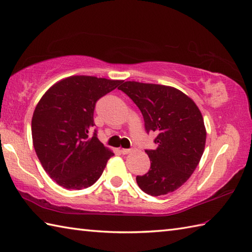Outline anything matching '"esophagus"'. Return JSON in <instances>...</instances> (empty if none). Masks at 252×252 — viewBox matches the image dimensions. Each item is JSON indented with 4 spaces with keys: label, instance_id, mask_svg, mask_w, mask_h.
Segmentation results:
<instances>
[{
    "label": "esophagus",
    "instance_id": "34e87169",
    "mask_svg": "<svg viewBox=\"0 0 252 252\" xmlns=\"http://www.w3.org/2000/svg\"><path fill=\"white\" fill-rule=\"evenodd\" d=\"M121 153L123 154V155H127V154H131L132 153V149H121Z\"/></svg>",
    "mask_w": 252,
    "mask_h": 252
}]
</instances>
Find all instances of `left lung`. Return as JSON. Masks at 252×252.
Returning <instances> with one entry per match:
<instances>
[{"label":"left lung","instance_id":"obj_1","mask_svg":"<svg viewBox=\"0 0 252 252\" xmlns=\"http://www.w3.org/2000/svg\"><path fill=\"white\" fill-rule=\"evenodd\" d=\"M119 90L140 108L145 130L157 133L158 147L145 151L151 169L136 176L137 185L152 196L174 191L194 173L205 151L207 132L199 108L186 94L168 85L126 81Z\"/></svg>","mask_w":252,"mask_h":252}]
</instances>
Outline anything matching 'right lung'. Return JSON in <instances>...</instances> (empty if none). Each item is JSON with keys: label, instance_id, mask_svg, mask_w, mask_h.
I'll use <instances>...</instances> for the list:
<instances>
[{"label": "right lung", "instance_id": "right-lung-1", "mask_svg": "<svg viewBox=\"0 0 252 252\" xmlns=\"http://www.w3.org/2000/svg\"><path fill=\"white\" fill-rule=\"evenodd\" d=\"M121 80L71 76L46 91L31 121L32 142L42 167L58 185L82 189L93 185L114 156L93 135L94 108Z\"/></svg>", "mask_w": 252, "mask_h": 252}]
</instances>
